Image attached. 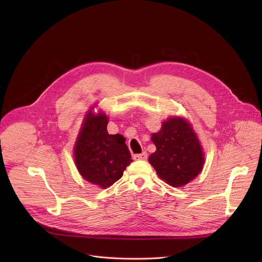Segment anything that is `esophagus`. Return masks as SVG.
<instances>
[{
  "label": "esophagus",
  "instance_id": "34e87169",
  "mask_svg": "<svg viewBox=\"0 0 262 262\" xmlns=\"http://www.w3.org/2000/svg\"><path fill=\"white\" fill-rule=\"evenodd\" d=\"M134 160L135 161H146L147 160V154L146 152H142L140 155H135L134 156Z\"/></svg>",
  "mask_w": 262,
  "mask_h": 262
}]
</instances>
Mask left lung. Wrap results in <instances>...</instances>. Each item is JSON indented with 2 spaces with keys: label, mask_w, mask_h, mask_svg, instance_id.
<instances>
[{
  "label": "left lung",
  "mask_w": 262,
  "mask_h": 262,
  "mask_svg": "<svg viewBox=\"0 0 262 262\" xmlns=\"http://www.w3.org/2000/svg\"><path fill=\"white\" fill-rule=\"evenodd\" d=\"M157 150L148 161L162 180L178 188L188 184L202 171L204 154L191 124L184 118L171 117L160 132L152 134Z\"/></svg>",
  "instance_id": "1"
}]
</instances>
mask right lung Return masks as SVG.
<instances>
[{
    "label": "right lung",
    "mask_w": 262,
    "mask_h": 262,
    "mask_svg": "<svg viewBox=\"0 0 262 262\" xmlns=\"http://www.w3.org/2000/svg\"><path fill=\"white\" fill-rule=\"evenodd\" d=\"M107 122L104 113L93 114L88 111L73 149L80 174L101 189L119 180L133 162L124 137L108 135Z\"/></svg>",
    "instance_id": "1"
}]
</instances>
